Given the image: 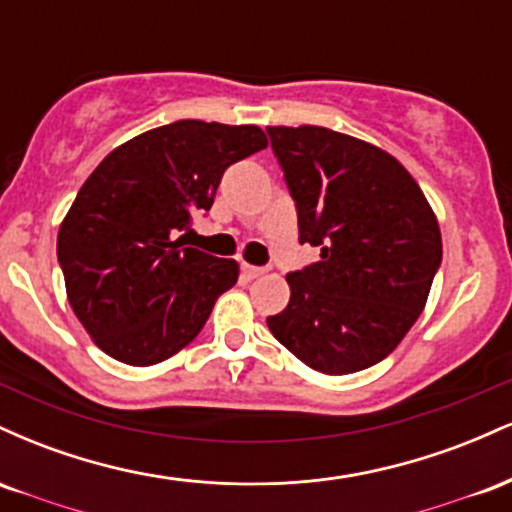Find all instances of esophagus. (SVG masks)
Wrapping results in <instances>:
<instances>
[{
	"mask_svg": "<svg viewBox=\"0 0 512 512\" xmlns=\"http://www.w3.org/2000/svg\"><path fill=\"white\" fill-rule=\"evenodd\" d=\"M240 272H243L245 279H257V276L264 274V269L262 267H255V264L243 262V264H240Z\"/></svg>",
	"mask_w": 512,
	"mask_h": 512,
	"instance_id": "esophagus-1",
	"label": "esophagus"
}]
</instances>
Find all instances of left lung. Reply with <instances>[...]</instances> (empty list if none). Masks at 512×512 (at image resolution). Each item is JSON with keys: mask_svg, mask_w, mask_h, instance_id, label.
<instances>
[{"mask_svg": "<svg viewBox=\"0 0 512 512\" xmlns=\"http://www.w3.org/2000/svg\"><path fill=\"white\" fill-rule=\"evenodd\" d=\"M320 262L286 274L291 301L269 330L305 366L346 375L395 351L443 260L436 214L407 168L327 127H267Z\"/></svg>", "mask_w": 512, "mask_h": 512, "instance_id": "8db88e82", "label": "left lung"}]
</instances>
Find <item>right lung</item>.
Instances as JSON below:
<instances>
[{"instance_id":"1","label":"right lung","mask_w":512,"mask_h":512,"mask_svg":"<svg viewBox=\"0 0 512 512\" xmlns=\"http://www.w3.org/2000/svg\"><path fill=\"white\" fill-rule=\"evenodd\" d=\"M267 146L255 125L178 120L129 139L81 185L57 236L74 315L108 356L154 366L202 332L238 262L187 248L223 170Z\"/></svg>"}]
</instances>
